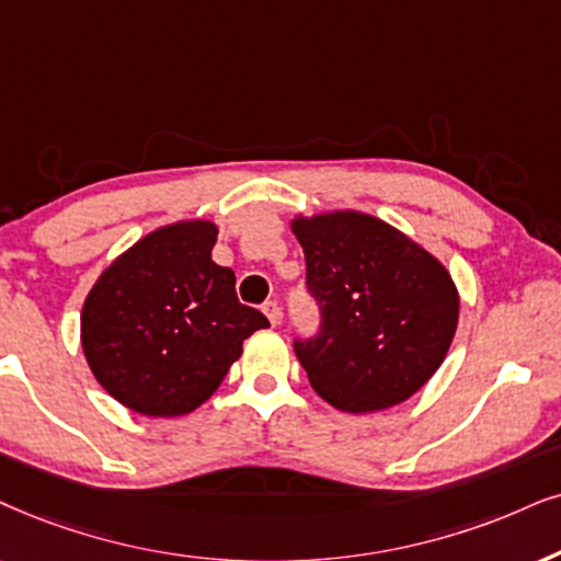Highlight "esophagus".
Instances as JSON below:
<instances>
[{
    "label": "esophagus",
    "mask_w": 561,
    "mask_h": 561,
    "mask_svg": "<svg viewBox=\"0 0 561 561\" xmlns=\"http://www.w3.org/2000/svg\"><path fill=\"white\" fill-rule=\"evenodd\" d=\"M266 313V318H268V323L272 325H276L282 321V308H279V302H274V300H268V302H264V308H261Z\"/></svg>",
    "instance_id": "34e87169"
}]
</instances>
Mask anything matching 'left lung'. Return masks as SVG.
<instances>
[{
	"instance_id": "1",
	"label": "left lung",
	"mask_w": 561,
	"mask_h": 561,
	"mask_svg": "<svg viewBox=\"0 0 561 561\" xmlns=\"http://www.w3.org/2000/svg\"><path fill=\"white\" fill-rule=\"evenodd\" d=\"M293 232L321 308V333L295 342L313 391L350 414L411 399L456 336L460 300L448 268L365 211L297 215Z\"/></svg>"
}]
</instances>
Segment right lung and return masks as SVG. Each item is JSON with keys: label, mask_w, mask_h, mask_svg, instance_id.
Returning <instances> with one entry per match:
<instances>
[{"label": "right lung", "mask_w": 561, "mask_h": 561, "mask_svg": "<svg viewBox=\"0 0 561 561\" xmlns=\"http://www.w3.org/2000/svg\"><path fill=\"white\" fill-rule=\"evenodd\" d=\"M217 225L183 219L152 230L98 276L80 333L92 375L145 416L202 407L243 342L268 321L240 305L236 272L211 261Z\"/></svg>", "instance_id": "1"}]
</instances>
